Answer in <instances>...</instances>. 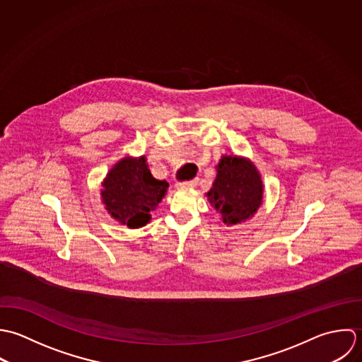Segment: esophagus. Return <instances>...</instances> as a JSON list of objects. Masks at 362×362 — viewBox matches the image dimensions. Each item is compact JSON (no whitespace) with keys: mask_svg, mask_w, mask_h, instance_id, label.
<instances>
[{"mask_svg":"<svg viewBox=\"0 0 362 362\" xmlns=\"http://www.w3.org/2000/svg\"><path fill=\"white\" fill-rule=\"evenodd\" d=\"M179 189H193L197 186V180L193 179V180H187V182H182V183H177L176 185Z\"/></svg>","mask_w":362,"mask_h":362,"instance_id":"1","label":"esophagus"}]
</instances>
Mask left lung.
Returning <instances> with one entry per match:
<instances>
[{
    "instance_id": "1",
    "label": "left lung",
    "mask_w": 362,
    "mask_h": 362,
    "mask_svg": "<svg viewBox=\"0 0 362 362\" xmlns=\"http://www.w3.org/2000/svg\"><path fill=\"white\" fill-rule=\"evenodd\" d=\"M213 187L206 193L226 226L246 222L263 203L264 185L256 165L245 156L222 155Z\"/></svg>"
}]
</instances>
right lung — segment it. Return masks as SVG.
Returning a JSON list of instances; mask_svg holds the SVG:
<instances>
[{"instance_id": "1", "label": "right lung", "mask_w": 362, "mask_h": 362, "mask_svg": "<svg viewBox=\"0 0 362 362\" xmlns=\"http://www.w3.org/2000/svg\"><path fill=\"white\" fill-rule=\"evenodd\" d=\"M169 183L151 175L146 158L124 156L102 182L100 200L107 214L130 229L145 226L168 192Z\"/></svg>"}]
</instances>
